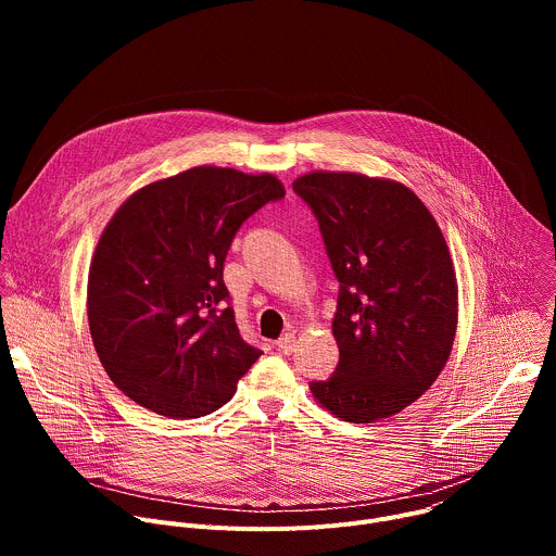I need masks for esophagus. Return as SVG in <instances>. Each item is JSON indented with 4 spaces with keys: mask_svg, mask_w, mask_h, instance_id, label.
<instances>
[{
    "mask_svg": "<svg viewBox=\"0 0 556 556\" xmlns=\"http://www.w3.org/2000/svg\"><path fill=\"white\" fill-rule=\"evenodd\" d=\"M294 345H296V341H294V334H292V332H286V334L277 341V348H279L283 354H292V352H294Z\"/></svg>",
    "mask_w": 556,
    "mask_h": 556,
    "instance_id": "1",
    "label": "esophagus"
}]
</instances>
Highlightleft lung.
I'll return each mask as SVG.
<instances>
[{
  "label": "left lung",
  "mask_w": 556,
  "mask_h": 556,
  "mask_svg": "<svg viewBox=\"0 0 556 556\" xmlns=\"http://www.w3.org/2000/svg\"><path fill=\"white\" fill-rule=\"evenodd\" d=\"M312 208L339 281V365L309 384L348 422L403 412L438 378L457 328V283L444 235L401 182L316 172L292 185Z\"/></svg>",
  "instance_id": "8db88e82"
}]
</instances>
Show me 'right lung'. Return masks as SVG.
Instances as JSON below:
<instances>
[{"label":"right lung","instance_id":"right-lung-1","mask_svg":"<svg viewBox=\"0 0 556 556\" xmlns=\"http://www.w3.org/2000/svg\"><path fill=\"white\" fill-rule=\"evenodd\" d=\"M283 195L270 174L195 167L142 187L116 211L90 266L88 321L127 399L180 420L232 399L262 350L235 324L224 262L240 226Z\"/></svg>","mask_w":556,"mask_h":556}]
</instances>
